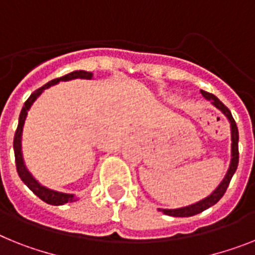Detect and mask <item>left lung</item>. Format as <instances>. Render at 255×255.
<instances>
[{"label":"left lung","mask_w":255,"mask_h":255,"mask_svg":"<svg viewBox=\"0 0 255 255\" xmlns=\"http://www.w3.org/2000/svg\"><path fill=\"white\" fill-rule=\"evenodd\" d=\"M201 95L204 96L206 100L211 102L213 106L218 109L219 111H222L224 114V117L228 119L231 126V162H230V167H228V171H227L226 176L220 184L215 188L213 193L210 196L205 197L204 200L198 201L196 204H192L189 206H184L179 207V209H158L159 211H162L166 215H170V217H176V218H185V217H193L196 214L202 213L204 210L209 209V207L214 206L217 204L218 201L223 197V194L226 193L227 188L230 185V181L232 179L233 174L236 172L237 170V164H239V129H237L236 122L233 119L231 111L228 110L227 106H224V104L222 101H219V98L215 97L214 95L209 93V92L201 91Z\"/></svg>","instance_id":"8db88e82"}]
</instances>
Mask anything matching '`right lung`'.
I'll list each match as a JSON object with an SVG mask.
<instances>
[{
  "label": "right lung",
  "mask_w": 255,
  "mask_h": 255,
  "mask_svg": "<svg viewBox=\"0 0 255 255\" xmlns=\"http://www.w3.org/2000/svg\"><path fill=\"white\" fill-rule=\"evenodd\" d=\"M74 79H87V80H91L93 79V74L92 72L84 71V70H78V71H72L70 74L62 76V78L54 79V80L49 81L44 87L38 88L37 91H35L29 96V98L25 101L24 106H23L22 111H20V115H19V123L18 128H16V132H15L14 136V153H15V163H16V171H18L19 177L22 179L23 183L29 188V189L36 194V196L42 200L44 202L49 205H54V206H61V205L68 204V202H75L78 201V197L75 194L70 193H62L58 190L49 189V188L44 187L41 184L36 180L35 177L32 176V174L28 171L27 166L24 163V159H23V153H22V136H23V127H24L25 119H27V115H28V111L31 109V106L33 105V102L38 98V96H41L42 92L45 89H48L51 85L58 84L59 81H68L74 80Z\"/></svg>",
  "instance_id": "obj_1"
}]
</instances>
